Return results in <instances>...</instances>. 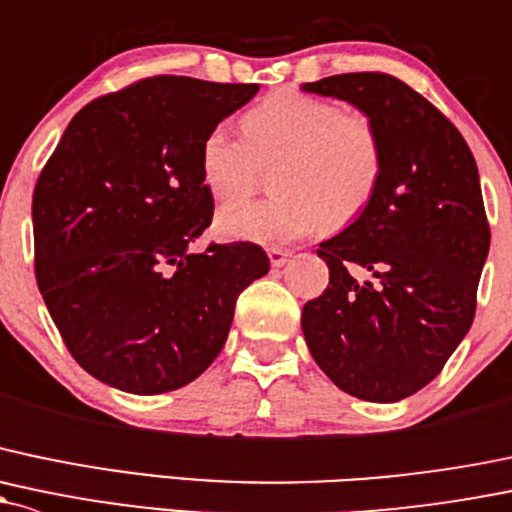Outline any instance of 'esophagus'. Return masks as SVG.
<instances>
[{
  "label": "esophagus",
  "instance_id": "obj_1",
  "mask_svg": "<svg viewBox=\"0 0 512 512\" xmlns=\"http://www.w3.org/2000/svg\"><path fill=\"white\" fill-rule=\"evenodd\" d=\"M267 257H270L272 267H284L289 262V257H292V252L282 250V247H270V250H267Z\"/></svg>",
  "mask_w": 512,
  "mask_h": 512
}]
</instances>
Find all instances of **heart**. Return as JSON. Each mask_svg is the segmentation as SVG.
<instances>
[{
	"mask_svg": "<svg viewBox=\"0 0 512 512\" xmlns=\"http://www.w3.org/2000/svg\"><path fill=\"white\" fill-rule=\"evenodd\" d=\"M242 134L225 125L203 137L198 164L208 193L220 203L250 196L262 169H274L279 196L233 203L215 215L225 240L282 245L358 218L383 176V139L365 112L338 110L316 95L284 90L242 117Z\"/></svg>",
	"mask_w": 512,
	"mask_h": 512,
	"instance_id": "1",
	"label": "heart"
}]
</instances>
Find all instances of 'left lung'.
Returning <instances> with one entry per match:
<instances>
[{"mask_svg": "<svg viewBox=\"0 0 512 512\" xmlns=\"http://www.w3.org/2000/svg\"><path fill=\"white\" fill-rule=\"evenodd\" d=\"M351 102L383 139V176L358 218L319 245L328 287L301 311L306 346L333 385L397 402L441 373L469 333L491 230L461 132L387 73L301 85Z\"/></svg>", "mask_w": 512, "mask_h": 512, "instance_id": "obj_1", "label": "left lung"}]
</instances>
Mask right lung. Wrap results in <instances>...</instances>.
Instances as JSON below:
<instances>
[{"label": "right lung", "instance_id": "obj_1", "mask_svg": "<svg viewBox=\"0 0 512 512\" xmlns=\"http://www.w3.org/2000/svg\"><path fill=\"white\" fill-rule=\"evenodd\" d=\"M260 85L154 75L73 117L34 188L36 282L100 383L159 395L223 351L235 301L270 272L252 242L188 245L211 225L198 152Z\"/></svg>", "mask_w": 512, "mask_h": 512}]
</instances>
